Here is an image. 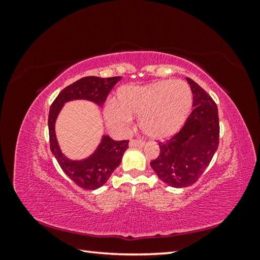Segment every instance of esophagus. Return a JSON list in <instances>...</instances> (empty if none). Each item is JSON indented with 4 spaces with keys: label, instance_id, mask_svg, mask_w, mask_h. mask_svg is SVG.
<instances>
[{
    "label": "esophagus",
    "instance_id": "34e87169",
    "mask_svg": "<svg viewBox=\"0 0 260 260\" xmlns=\"http://www.w3.org/2000/svg\"><path fill=\"white\" fill-rule=\"evenodd\" d=\"M145 145V142H143V141H140V140H137V139H132L130 141V146L131 147H143Z\"/></svg>",
    "mask_w": 260,
    "mask_h": 260
}]
</instances>
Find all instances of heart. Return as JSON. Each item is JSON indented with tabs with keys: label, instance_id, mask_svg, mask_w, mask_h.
I'll use <instances>...</instances> for the list:
<instances>
[{
	"label": "heart",
	"instance_id": "heart-1",
	"mask_svg": "<svg viewBox=\"0 0 260 260\" xmlns=\"http://www.w3.org/2000/svg\"><path fill=\"white\" fill-rule=\"evenodd\" d=\"M192 92L183 81H159L146 86H122L117 104L109 101L104 108L106 121L123 130L131 118H139L140 129L152 139H165L182 127L192 106Z\"/></svg>",
	"mask_w": 260,
	"mask_h": 260
}]
</instances>
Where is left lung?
<instances>
[{"label": "left lung", "mask_w": 260, "mask_h": 260, "mask_svg": "<svg viewBox=\"0 0 260 260\" xmlns=\"http://www.w3.org/2000/svg\"><path fill=\"white\" fill-rule=\"evenodd\" d=\"M194 109L175 136L158 142L160 153L151 167L174 187L190 186L206 170L219 145V116L215 101L190 78Z\"/></svg>", "instance_id": "obj_1"}]
</instances>
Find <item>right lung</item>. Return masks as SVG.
Segmentation results:
<instances>
[{
    "instance_id": "1",
    "label": "right lung",
    "mask_w": 260,
    "mask_h": 260,
    "mask_svg": "<svg viewBox=\"0 0 260 260\" xmlns=\"http://www.w3.org/2000/svg\"><path fill=\"white\" fill-rule=\"evenodd\" d=\"M120 79L121 77L119 76L111 78L94 76L81 78L80 80H77L61 90L50 108L49 136L51 152L69 179L85 190H95L107 182L114 170L120 165L123 153L129 146V140L114 141L111 137L104 136L98 149L89 158L70 160L60 152L55 136V121L62 105L69 101L88 100L102 106L106 101L108 93Z\"/></svg>"
}]
</instances>
